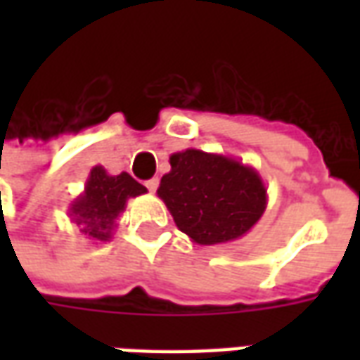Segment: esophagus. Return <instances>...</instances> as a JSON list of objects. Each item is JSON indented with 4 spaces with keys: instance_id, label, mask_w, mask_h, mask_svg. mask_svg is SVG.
<instances>
[{
    "instance_id": "obj_1",
    "label": "esophagus",
    "mask_w": 360,
    "mask_h": 360,
    "mask_svg": "<svg viewBox=\"0 0 360 360\" xmlns=\"http://www.w3.org/2000/svg\"><path fill=\"white\" fill-rule=\"evenodd\" d=\"M146 185V188H148L150 193H156V188H158V179H150L144 183Z\"/></svg>"
}]
</instances>
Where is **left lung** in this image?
Returning a JSON list of instances; mask_svg holds the SVG:
<instances>
[{
  "mask_svg": "<svg viewBox=\"0 0 360 360\" xmlns=\"http://www.w3.org/2000/svg\"><path fill=\"white\" fill-rule=\"evenodd\" d=\"M158 196L175 226L196 245H221L249 233L268 204L260 173L235 158L187 148L169 156Z\"/></svg>",
  "mask_w": 360,
  "mask_h": 360,
  "instance_id": "8db88e82",
  "label": "left lung"
}]
</instances>
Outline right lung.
<instances>
[{
  "mask_svg": "<svg viewBox=\"0 0 360 360\" xmlns=\"http://www.w3.org/2000/svg\"><path fill=\"white\" fill-rule=\"evenodd\" d=\"M146 193V187L129 173L110 175L102 165L90 169L84 191L69 206L71 221L92 241L105 243L113 237L119 216L125 212L127 200Z\"/></svg>",
  "mask_w": 360,
  "mask_h": 360,
  "instance_id": "1",
  "label": "right lung"
}]
</instances>
